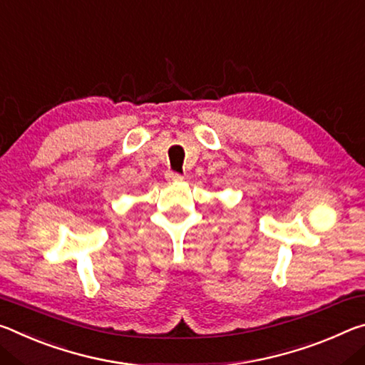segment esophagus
<instances>
[{
  "label": "esophagus",
  "mask_w": 365,
  "mask_h": 365,
  "mask_svg": "<svg viewBox=\"0 0 365 365\" xmlns=\"http://www.w3.org/2000/svg\"><path fill=\"white\" fill-rule=\"evenodd\" d=\"M166 181H168V182H181L182 181V176L181 175H179V173H176V171H166Z\"/></svg>",
  "instance_id": "esophagus-1"
}]
</instances>
